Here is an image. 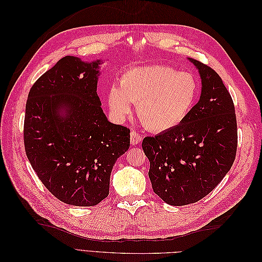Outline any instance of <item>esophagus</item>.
Returning <instances> with one entry per match:
<instances>
[{
	"mask_svg": "<svg viewBox=\"0 0 262 262\" xmlns=\"http://www.w3.org/2000/svg\"><path fill=\"white\" fill-rule=\"evenodd\" d=\"M142 142V137L141 135L138 134L136 132H132L130 133V143L132 145H137V144H140Z\"/></svg>",
	"mask_w": 262,
	"mask_h": 262,
	"instance_id": "esophagus-1",
	"label": "esophagus"
}]
</instances>
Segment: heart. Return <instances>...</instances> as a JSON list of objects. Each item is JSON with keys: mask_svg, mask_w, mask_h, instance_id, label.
<instances>
[{"mask_svg": "<svg viewBox=\"0 0 262 262\" xmlns=\"http://www.w3.org/2000/svg\"><path fill=\"white\" fill-rule=\"evenodd\" d=\"M198 84L189 73H178L165 65L138 66L127 70L118 85L108 92V104L114 115L122 118L130 113L132 103L148 130L173 129L186 119L196 101Z\"/></svg>", "mask_w": 262, "mask_h": 262, "instance_id": "obj_1", "label": "heart"}]
</instances>
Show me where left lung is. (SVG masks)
<instances>
[{
  "mask_svg": "<svg viewBox=\"0 0 262 262\" xmlns=\"http://www.w3.org/2000/svg\"><path fill=\"white\" fill-rule=\"evenodd\" d=\"M188 60L202 81L199 101L179 126L142 143L153 190L172 206L196 203L214 190L230 171L237 146L234 104L223 81L209 66Z\"/></svg>",
  "mask_w": 262,
  "mask_h": 262,
  "instance_id": "obj_1",
  "label": "left lung"
}]
</instances>
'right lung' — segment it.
I'll list each match as a JSON object with an SVG mask.
<instances>
[{
    "mask_svg": "<svg viewBox=\"0 0 262 262\" xmlns=\"http://www.w3.org/2000/svg\"><path fill=\"white\" fill-rule=\"evenodd\" d=\"M103 63L65 56L28 94L27 158L43 186L69 205L89 207L107 197L116 161L129 148L130 130L108 120L98 97Z\"/></svg>",
    "mask_w": 262,
    "mask_h": 262,
    "instance_id": "add662e5",
    "label": "right lung"
}]
</instances>
